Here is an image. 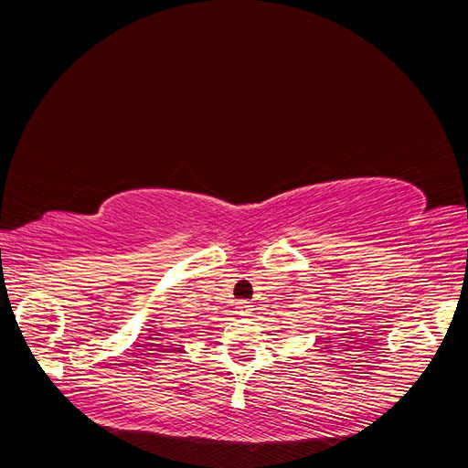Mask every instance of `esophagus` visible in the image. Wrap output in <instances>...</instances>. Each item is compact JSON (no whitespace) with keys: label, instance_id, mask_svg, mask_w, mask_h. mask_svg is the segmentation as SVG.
<instances>
[{"label":"esophagus","instance_id":"obj_1","mask_svg":"<svg viewBox=\"0 0 468 468\" xmlns=\"http://www.w3.org/2000/svg\"><path fill=\"white\" fill-rule=\"evenodd\" d=\"M251 313H253V304L251 303H248V301L236 303V314L239 318H248V316H251Z\"/></svg>","mask_w":468,"mask_h":468}]
</instances>
